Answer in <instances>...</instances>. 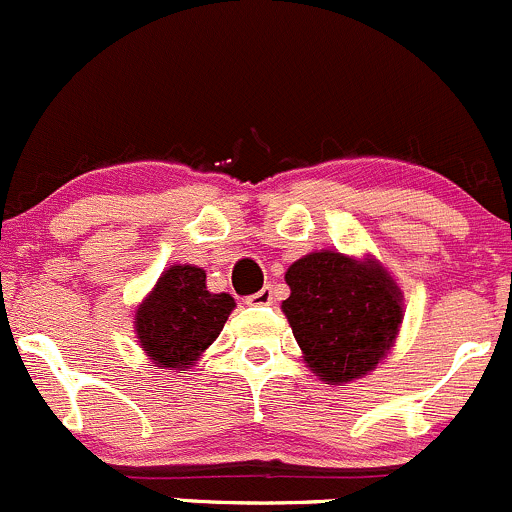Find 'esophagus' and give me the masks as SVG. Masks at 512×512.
I'll use <instances>...</instances> for the list:
<instances>
[{
	"mask_svg": "<svg viewBox=\"0 0 512 512\" xmlns=\"http://www.w3.org/2000/svg\"><path fill=\"white\" fill-rule=\"evenodd\" d=\"M271 303H273V288L271 286L261 288V291L246 298V305H271Z\"/></svg>",
	"mask_w": 512,
	"mask_h": 512,
	"instance_id": "34e87169",
	"label": "esophagus"
}]
</instances>
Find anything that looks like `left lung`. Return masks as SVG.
<instances>
[{
	"label": "left lung",
	"instance_id": "8db88e82",
	"mask_svg": "<svg viewBox=\"0 0 512 512\" xmlns=\"http://www.w3.org/2000/svg\"><path fill=\"white\" fill-rule=\"evenodd\" d=\"M283 313L305 362L323 382H352L377 367L402 323V293L374 261L320 251L286 273Z\"/></svg>",
	"mask_w": 512,
	"mask_h": 512
}]
</instances>
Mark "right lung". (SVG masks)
I'll return each instance as SVG.
<instances>
[{
    "instance_id": "obj_1",
    "label": "right lung",
    "mask_w": 512,
    "mask_h": 512,
    "mask_svg": "<svg viewBox=\"0 0 512 512\" xmlns=\"http://www.w3.org/2000/svg\"><path fill=\"white\" fill-rule=\"evenodd\" d=\"M234 305L229 293L207 291L202 268L172 266L138 308V340L157 367H187L217 340Z\"/></svg>"
}]
</instances>
